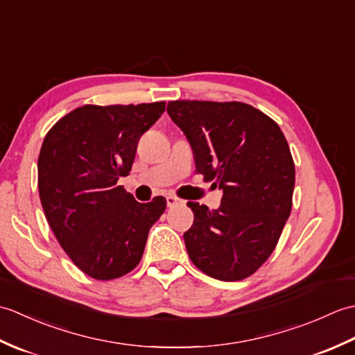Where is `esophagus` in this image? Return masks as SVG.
<instances>
[{"label": "esophagus", "mask_w": 355, "mask_h": 355, "mask_svg": "<svg viewBox=\"0 0 355 355\" xmlns=\"http://www.w3.org/2000/svg\"><path fill=\"white\" fill-rule=\"evenodd\" d=\"M180 202H182V200L177 198V197H173V195H168V197H166V205H168V207L177 206V205H180Z\"/></svg>", "instance_id": "esophagus-1"}]
</instances>
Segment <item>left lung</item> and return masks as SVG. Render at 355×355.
<instances>
[{"mask_svg": "<svg viewBox=\"0 0 355 355\" xmlns=\"http://www.w3.org/2000/svg\"><path fill=\"white\" fill-rule=\"evenodd\" d=\"M168 114L191 143L197 172L223 191L215 210L187 202L189 258L220 281L245 279L275 250L291 212L288 143L275 120L247 103L175 101Z\"/></svg>", "mask_w": 355, "mask_h": 355, "instance_id": "left-lung-1", "label": "left lung"}]
</instances>
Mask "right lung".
<instances>
[{
	"mask_svg": "<svg viewBox=\"0 0 355 355\" xmlns=\"http://www.w3.org/2000/svg\"><path fill=\"white\" fill-rule=\"evenodd\" d=\"M164 107L84 105L44 139L37 187L45 218L70 259L99 281L137 267L149 229L166 209L163 197L139 202L117 186L132 168L140 137Z\"/></svg>",
	"mask_w": 355,
	"mask_h": 355,
	"instance_id": "right-lung-1",
	"label": "right lung"
}]
</instances>
